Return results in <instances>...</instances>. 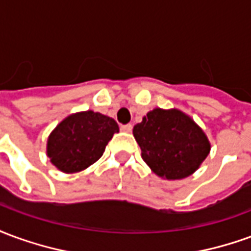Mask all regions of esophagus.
<instances>
[{
	"instance_id": "esophagus-1",
	"label": "esophagus",
	"mask_w": 251,
	"mask_h": 251,
	"mask_svg": "<svg viewBox=\"0 0 251 251\" xmlns=\"http://www.w3.org/2000/svg\"><path fill=\"white\" fill-rule=\"evenodd\" d=\"M131 129H133L131 124H127V125H121V130L125 131V133H130Z\"/></svg>"
}]
</instances>
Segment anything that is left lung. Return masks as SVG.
<instances>
[{
    "instance_id": "obj_1",
    "label": "left lung",
    "mask_w": 251,
    "mask_h": 251,
    "mask_svg": "<svg viewBox=\"0 0 251 251\" xmlns=\"http://www.w3.org/2000/svg\"><path fill=\"white\" fill-rule=\"evenodd\" d=\"M142 160L167 180L188 177L210 153L204 131L194 120L176 109H154L133 127Z\"/></svg>"
}]
</instances>
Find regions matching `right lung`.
I'll use <instances>...</instances> for the list:
<instances>
[{
    "label": "right lung",
    "mask_w": 251,
    "mask_h": 251,
    "mask_svg": "<svg viewBox=\"0 0 251 251\" xmlns=\"http://www.w3.org/2000/svg\"><path fill=\"white\" fill-rule=\"evenodd\" d=\"M120 127L113 118L91 110L68 115L53 129L47 154L59 171L80 172L98 161Z\"/></svg>",
    "instance_id": "add662e5"
}]
</instances>
